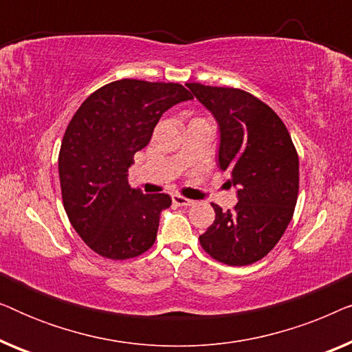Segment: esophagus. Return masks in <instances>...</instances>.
Wrapping results in <instances>:
<instances>
[{
    "label": "esophagus",
    "instance_id": "34e87169",
    "mask_svg": "<svg viewBox=\"0 0 352 352\" xmlns=\"http://www.w3.org/2000/svg\"><path fill=\"white\" fill-rule=\"evenodd\" d=\"M171 200H173V204L177 205V206H190V205H194V200H189V199H186V197L177 195V194L171 195Z\"/></svg>",
    "mask_w": 352,
    "mask_h": 352
}]
</instances>
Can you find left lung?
I'll list each match as a JSON object with an SVG mask.
<instances>
[{
    "instance_id": "1",
    "label": "left lung",
    "mask_w": 352,
    "mask_h": 352,
    "mask_svg": "<svg viewBox=\"0 0 352 352\" xmlns=\"http://www.w3.org/2000/svg\"><path fill=\"white\" fill-rule=\"evenodd\" d=\"M218 123V165L230 171L239 204L200 235L210 256L229 266H247L266 256L290 224L298 199L300 165L285 124L250 93L187 83Z\"/></svg>"
}]
</instances>
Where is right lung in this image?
Masks as SVG:
<instances>
[{"mask_svg":"<svg viewBox=\"0 0 352 352\" xmlns=\"http://www.w3.org/2000/svg\"><path fill=\"white\" fill-rule=\"evenodd\" d=\"M194 99L177 83L118 80L81 104L62 139L59 179L65 213L100 256L128 259L157 239L166 194H142L128 181L134 153L173 105Z\"/></svg>","mask_w":352,"mask_h":352,"instance_id":"right-lung-1","label":"right lung"}]
</instances>
